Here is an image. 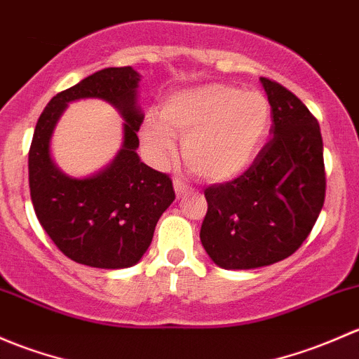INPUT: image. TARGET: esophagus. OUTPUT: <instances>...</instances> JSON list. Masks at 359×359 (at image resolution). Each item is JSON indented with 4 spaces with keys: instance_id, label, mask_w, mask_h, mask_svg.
<instances>
[{
    "instance_id": "esophagus-1",
    "label": "esophagus",
    "mask_w": 359,
    "mask_h": 359,
    "mask_svg": "<svg viewBox=\"0 0 359 359\" xmlns=\"http://www.w3.org/2000/svg\"><path fill=\"white\" fill-rule=\"evenodd\" d=\"M172 184H175V191H176V197H183V195H187L188 191H190V187H188L187 183H183L180 178H175L172 180Z\"/></svg>"
}]
</instances>
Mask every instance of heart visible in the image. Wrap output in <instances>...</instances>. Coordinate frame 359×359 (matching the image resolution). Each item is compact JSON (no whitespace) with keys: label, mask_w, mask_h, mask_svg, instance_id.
<instances>
[{"label":"heart","mask_w":359,"mask_h":359,"mask_svg":"<svg viewBox=\"0 0 359 359\" xmlns=\"http://www.w3.org/2000/svg\"><path fill=\"white\" fill-rule=\"evenodd\" d=\"M149 117L143 140L155 154L172 150V136H184L183 158L209 183L238 178L256 161L271 124V105L261 91L233 84H204L176 91Z\"/></svg>","instance_id":"obj_1"}]
</instances>
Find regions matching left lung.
<instances>
[{"instance_id":"8db88e82","label":"left lung","mask_w":359,"mask_h":359,"mask_svg":"<svg viewBox=\"0 0 359 359\" xmlns=\"http://www.w3.org/2000/svg\"><path fill=\"white\" fill-rule=\"evenodd\" d=\"M271 138L238 178L205 188L201 240L224 269H252L292 256L315 226L327 175L320 124L276 81L261 77Z\"/></svg>"}]
</instances>
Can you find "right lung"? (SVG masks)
Segmentation results:
<instances>
[{"label": "right lung", "instance_id": "obj_1", "mask_svg": "<svg viewBox=\"0 0 359 359\" xmlns=\"http://www.w3.org/2000/svg\"><path fill=\"white\" fill-rule=\"evenodd\" d=\"M140 74L109 67L60 91L44 107L29 149V188L36 216L69 259L91 268L119 269L136 264L152 242L155 224L175 201L172 181L140 161L136 105ZM102 97L125 117V143L114 162L91 179H69L49 157V138L69 101Z\"/></svg>", "mask_w": 359, "mask_h": 359}]
</instances>
